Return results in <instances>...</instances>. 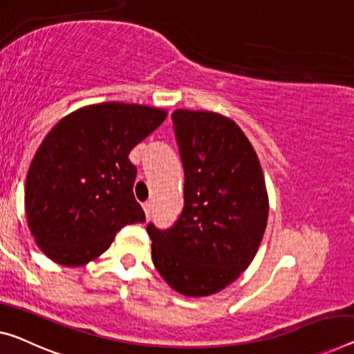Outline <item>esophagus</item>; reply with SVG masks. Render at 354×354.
<instances>
[{
  "label": "esophagus",
  "instance_id": "obj_1",
  "mask_svg": "<svg viewBox=\"0 0 354 354\" xmlns=\"http://www.w3.org/2000/svg\"><path fill=\"white\" fill-rule=\"evenodd\" d=\"M143 208H145L146 218L149 219V218H151V213H152V203H151V202H145V203H143Z\"/></svg>",
  "mask_w": 354,
  "mask_h": 354
}]
</instances>
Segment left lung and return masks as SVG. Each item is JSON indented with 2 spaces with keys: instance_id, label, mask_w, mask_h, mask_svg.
<instances>
[{
  "instance_id": "obj_1",
  "label": "left lung",
  "mask_w": 354,
  "mask_h": 354,
  "mask_svg": "<svg viewBox=\"0 0 354 354\" xmlns=\"http://www.w3.org/2000/svg\"><path fill=\"white\" fill-rule=\"evenodd\" d=\"M184 167V208L170 229L147 224L152 262L179 294L203 297L235 281L266 232L268 197L250 140L209 111L171 114Z\"/></svg>"
}]
</instances>
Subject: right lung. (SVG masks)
Returning a JSON list of instances; mask_svg holds the SVG:
<instances>
[{"instance_id":"1","label":"right lung","mask_w":354,"mask_h":354,"mask_svg":"<svg viewBox=\"0 0 354 354\" xmlns=\"http://www.w3.org/2000/svg\"><path fill=\"white\" fill-rule=\"evenodd\" d=\"M165 118L159 108L108 102L68 114L47 133L26 175L25 211L49 259L84 266L124 225L145 223L129 154Z\"/></svg>"}]
</instances>
